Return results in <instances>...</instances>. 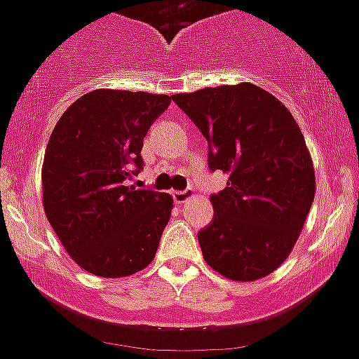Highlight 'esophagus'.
I'll use <instances>...</instances> for the list:
<instances>
[{
	"instance_id": "obj_1",
	"label": "esophagus",
	"mask_w": 359,
	"mask_h": 359,
	"mask_svg": "<svg viewBox=\"0 0 359 359\" xmlns=\"http://www.w3.org/2000/svg\"><path fill=\"white\" fill-rule=\"evenodd\" d=\"M194 195V189H182V191H173V199L175 203H179V205H182V203H186V201L189 199Z\"/></svg>"
}]
</instances>
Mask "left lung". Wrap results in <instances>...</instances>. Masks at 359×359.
Instances as JSON below:
<instances>
[{
	"instance_id": "1",
	"label": "left lung",
	"mask_w": 359,
	"mask_h": 359,
	"mask_svg": "<svg viewBox=\"0 0 359 359\" xmlns=\"http://www.w3.org/2000/svg\"><path fill=\"white\" fill-rule=\"evenodd\" d=\"M208 142V168L229 173L210 195L214 219L197 234L205 262L230 280L252 282L280 267L316 195V173L299 125L250 83L171 97Z\"/></svg>"
}]
</instances>
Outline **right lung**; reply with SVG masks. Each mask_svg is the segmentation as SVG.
<instances>
[{
  "label": "right lung",
  "instance_id": "1",
  "mask_svg": "<svg viewBox=\"0 0 359 359\" xmlns=\"http://www.w3.org/2000/svg\"><path fill=\"white\" fill-rule=\"evenodd\" d=\"M170 103L162 94L94 90L51 133L43 210L64 249L92 275L129 276L153 262L173 199L127 182L142 170L145 134Z\"/></svg>",
  "mask_w": 359,
  "mask_h": 359
}]
</instances>
